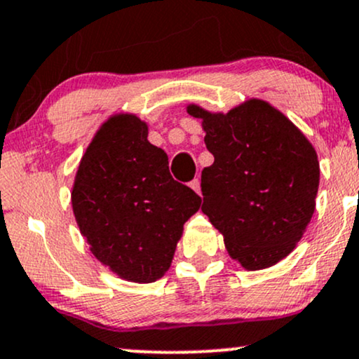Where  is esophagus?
<instances>
[{"instance_id": "34e87169", "label": "esophagus", "mask_w": 359, "mask_h": 359, "mask_svg": "<svg viewBox=\"0 0 359 359\" xmlns=\"http://www.w3.org/2000/svg\"><path fill=\"white\" fill-rule=\"evenodd\" d=\"M189 188L193 189V191H196L198 195H201V188H200V180L198 178H195L191 181V183H189Z\"/></svg>"}]
</instances>
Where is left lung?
Returning a JSON list of instances; mask_svg holds the SVG:
<instances>
[{
	"instance_id": "obj_1",
	"label": "left lung",
	"mask_w": 359,
	"mask_h": 359,
	"mask_svg": "<svg viewBox=\"0 0 359 359\" xmlns=\"http://www.w3.org/2000/svg\"><path fill=\"white\" fill-rule=\"evenodd\" d=\"M203 121L212 166L201 210L247 271L271 267L302 238L314 213L319 161L313 144L271 104L250 99L226 114L188 105Z\"/></svg>"
}]
</instances>
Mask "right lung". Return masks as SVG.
Wrapping results in <instances>:
<instances>
[{
	"instance_id": "obj_1",
	"label": "right lung",
	"mask_w": 359,
	"mask_h": 359,
	"mask_svg": "<svg viewBox=\"0 0 359 359\" xmlns=\"http://www.w3.org/2000/svg\"><path fill=\"white\" fill-rule=\"evenodd\" d=\"M201 198L172 180L168 156L147 141L133 114L105 121L79 164L72 208L90 252L130 282L158 280L170 269L184 222Z\"/></svg>"
}]
</instances>
